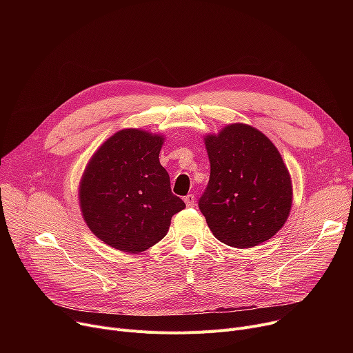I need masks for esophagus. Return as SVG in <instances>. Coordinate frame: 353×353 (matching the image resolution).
<instances>
[{
  "instance_id": "obj_1",
  "label": "esophagus",
  "mask_w": 353,
  "mask_h": 353,
  "mask_svg": "<svg viewBox=\"0 0 353 353\" xmlns=\"http://www.w3.org/2000/svg\"><path fill=\"white\" fill-rule=\"evenodd\" d=\"M184 203H186L188 208H193V205H194V194H188L186 197H184Z\"/></svg>"
}]
</instances>
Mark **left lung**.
<instances>
[{
    "label": "left lung",
    "instance_id": "obj_1",
    "mask_svg": "<svg viewBox=\"0 0 353 353\" xmlns=\"http://www.w3.org/2000/svg\"><path fill=\"white\" fill-rule=\"evenodd\" d=\"M210 179L199 209L220 242L248 249L274 236L289 216L292 183L281 153L259 130L232 124L205 139Z\"/></svg>",
    "mask_w": 353,
    "mask_h": 353
}]
</instances>
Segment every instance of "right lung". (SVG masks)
<instances>
[{
	"mask_svg": "<svg viewBox=\"0 0 353 353\" xmlns=\"http://www.w3.org/2000/svg\"><path fill=\"white\" fill-rule=\"evenodd\" d=\"M163 137L127 128L110 137L90 160L80 184L87 226L121 252L137 253L165 236L173 214L186 208L172 193L159 161Z\"/></svg>",
	"mask_w": 353,
	"mask_h": 353,
	"instance_id": "1",
	"label": "right lung"
}]
</instances>
